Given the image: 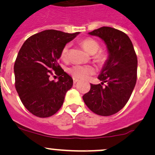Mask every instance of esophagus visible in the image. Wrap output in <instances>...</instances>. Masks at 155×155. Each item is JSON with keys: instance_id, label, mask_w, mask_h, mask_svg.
<instances>
[{"instance_id": "1", "label": "esophagus", "mask_w": 155, "mask_h": 155, "mask_svg": "<svg viewBox=\"0 0 155 155\" xmlns=\"http://www.w3.org/2000/svg\"><path fill=\"white\" fill-rule=\"evenodd\" d=\"M78 81H79V80L77 79V78H73V82H74V84H75L76 83H77V82H78Z\"/></svg>"}]
</instances>
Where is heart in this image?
Returning <instances> with one entry per match:
<instances>
[{
	"label": "heart",
	"instance_id": "heart-1",
	"mask_svg": "<svg viewBox=\"0 0 155 155\" xmlns=\"http://www.w3.org/2000/svg\"><path fill=\"white\" fill-rule=\"evenodd\" d=\"M81 45L85 49L86 51H87L90 54H94L99 50V47H100L99 42L92 38H85V39L82 40ZM68 48H69V45L67 44L62 48V51H61V59L63 60H66L68 59ZM93 58L99 63H104L108 59V55L105 52L100 51L95 54ZM68 72L73 78H77V79L85 80L87 79L90 75L94 74L95 69L91 65L77 64V65H74L68 68Z\"/></svg>",
	"mask_w": 155,
	"mask_h": 155
}]
</instances>
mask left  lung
<instances>
[{
	"mask_svg": "<svg viewBox=\"0 0 155 155\" xmlns=\"http://www.w3.org/2000/svg\"><path fill=\"white\" fill-rule=\"evenodd\" d=\"M88 34L105 42L108 56L98 77L102 83L90 84V91L83 99L95 114L112 115L124 107L133 93L137 78V56L130 38L121 31L101 27ZM104 82L106 85L103 86Z\"/></svg>",
	"mask_w": 155,
	"mask_h": 155,
	"instance_id": "8db88e82",
	"label": "left lung"
}]
</instances>
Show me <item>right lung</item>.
Listing matches in <instances>:
<instances>
[{"label":"right lung","mask_w":155,"mask_h":155,"mask_svg":"<svg viewBox=\"0 0 155 155\" xmlns=\"http://www.w3.org/2000/svg\"><path fill=\"white\" fill-rule=\"evenodd\" d=\"M78 34L43 31L28 38L19 50L14 64L15 87L24 106L34 115L50 117L62 107L73 79L58 60L62 48ZM53 74L60 76L57 82L50 80Z\"/></svg>","instance_id":"obj_1"}]
</instances>
